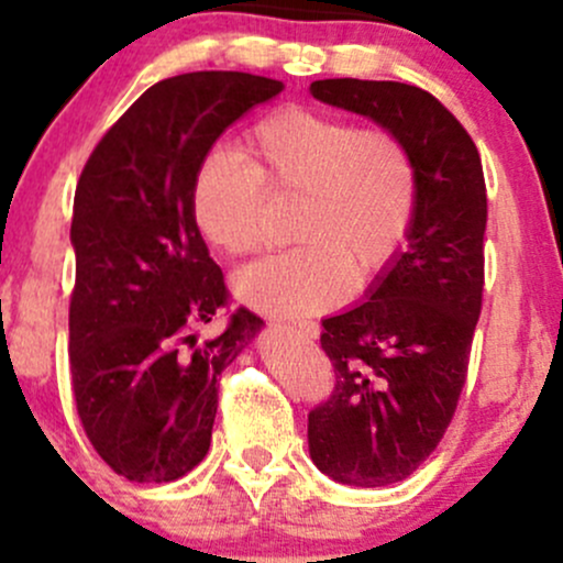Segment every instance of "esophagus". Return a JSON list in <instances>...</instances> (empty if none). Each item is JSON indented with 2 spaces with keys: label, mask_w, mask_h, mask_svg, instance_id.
Instances as JSON below:
<instances>
[{
  "label": "esophagus",
  "mask_w": 563,
  "mask_h": 563,
  "mask_svg": "<svg viewBox=\"0 0 563 563\" xmlns=\"http://www.w3.org/2000/svg\"><path fill=\"white\" fill-rule=\"evenodd\" d=\"M294 331L299 333V335H303V339H318V335H320V325H318V322L299 320V322H294Z\"/></svg>",
  "instance_id": "obj_1"
}]
</instances>
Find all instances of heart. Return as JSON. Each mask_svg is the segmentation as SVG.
<instances>
[{
  "instance_id": "obj_1",
  "label": "heart",
  "mask_w": 563,
  "mask_h": 563,
  "mask_svg": "<svg viewBox=\"0 0 563 563\" xmlns=\"http://www.w3.org/2000/svg\"><path fill=\"white\" fill-rule=\"evenodd\" d=\"M245 164L214 151L190 183V217L224 256L262 245L267 198H299L296 245L235 275L238 299L277 314L335 307L349 283L386 275L410 241L421 174L402 134L360 126L312 108L288 106L264 115L243 142Z\"/></svg>"
}]
</instances>
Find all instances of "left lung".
<instances>
[{"label":"left lung","mask_w":563,"mask_h":563,"mask_svg":"<svg viewBox=\"0 0 563 563\" xmlns=\"http://www.w3.org/2000/svg\"><path fill=\"white\" fill-rule=\"evenodd\" d=\"M309 92L402 134L421 174L407 249L371 299L322 320L335 380L309 410L314 466L341 484L386 487L437 450L466 386L484 290L482 158L461 121L421 87L322 79Z\"/></svg>","instance_id":"left-lung-1"}]
</instances>
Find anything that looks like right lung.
I'll return each instance as SVG.
<instances>
[{
	"label": "right lung",
	"instance_id": "add662e5",
	"mask_svg": "<svg viewBox=\"0 0 563 563\" xmlns=\"http://www.w3.org/2000/svg\"><path fill=\"white\" fill-rule=\"evenodd\" d=\"M283 81L198 70L153 84L102 134L76 185L70 384L84 434L129 482H174L206 457L217 380L262 328L238 307L190 217L200 158Z\"/></svg>",
	"mask_w": 563,
	"mask_h": 563
}]
</instances>
